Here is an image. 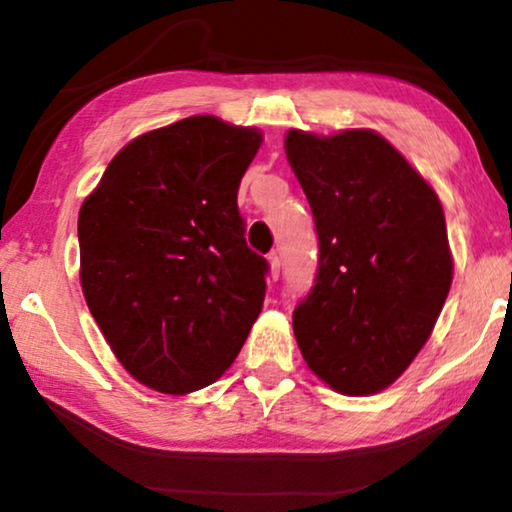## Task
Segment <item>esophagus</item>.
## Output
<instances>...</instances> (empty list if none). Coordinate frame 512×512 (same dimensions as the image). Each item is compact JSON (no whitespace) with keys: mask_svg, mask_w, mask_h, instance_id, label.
I'll use <instances>...</instances> for the list:
<instances>
[{"mask_svg":"<svg viewBox=\"0 0 512 512\" xmlns=\"http://www.w3.org/2000/svg\"><path fill=\"white\" fill-rule=\"evenodd\" d=\"M268 263H270V275H272V279H277V277H279V268H282V261H279L277 254H270V256H268Z\"/></svg>","mask_w":512,"mask_h":512,"instance_id":"34e87169","label":"esophagus"}]
</instances>
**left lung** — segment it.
Instances as JSON below:
<instances>
[{
	"instance_id": "obj_1",
	"label": "left lung",
	"mask_w": 512,
	"mask_h": 512,
	"mask_svg": "<svg viewBox=\"0 0 512 512\" xmlns=\"http://www.w3.org/2000/svg\"><path fill=\"white\" fill-rule=\"evenodd\" d=\"M284 149L319 235L314 286L293 312L300 354L340 394H377L419 354L450 293L443 207L373 130H289Z\"/></svg>"
}]
</instances>
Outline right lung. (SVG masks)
Returning <instances> with one entry per match:
<instances>
[{
  "mask_svg": "<svg viewBox=\"0 0 512 512\" xmlns=\"http://www.w3.org/2000/svg\"><path fill=\"white\" fill-rule=\"evenodd\" d=\"M256 128L191 116L123 146L79 212L81 289L111 352L160 394L219 380L265 298L237 188Z\"/></svg>",
  "mask_w": 512,
  "mask_h": 512,
  "instance_id": "right-lung-1",
  "label": "right lung"
}]
</instances>
